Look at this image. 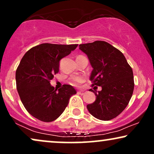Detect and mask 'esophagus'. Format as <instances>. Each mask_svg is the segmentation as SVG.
Masks as SVG:
<instances>
[{
  "label": "esophagus",
  "instance_id": "esophagus-1",
  "mask_svg": "<svg viewBox=\"0 0 154 154\" xmlns=\"http://www.w3.org/2000/svg\"><path fill=\"white\" fill-rule=\"evenodd\" d=\"M77 93H78V94H80V95H83V94H85V91H84V90L78 91H77Z\"/></svg>",
  "mask_w": 154,
  "mask_h": 154
}]
</instances>
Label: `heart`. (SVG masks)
Returning <instances> with one entry per match:
<instances>
[{
  "label": "heart",
  "instance_id": "b5f03b06",
  "mask_svg": "<svg viewBox=\"0 0 154 154\" xmlns=\"http://www.w3.org/2000/svg\"><path fill=\"white\" fill-rule=\"evenodd\" d=\"M85 81V77L83 76H74L69 79V82L73 86H78Z\"/></svg>",
  "mask_w": 154,
  "mask_h": 154
}]
</instances>
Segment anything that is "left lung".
I'll return each instance as SVG.
<instances>
[{
    "label": "left lung",
    "mask_w": 154,
    "mask_h": 154,
    "mask_svg": "<svg viewBox=\"0 0 154 154\" xmlns=\"http://www.w3.org/2000/svg\"><path fill=\"white\" fill-rule=\"evenodd\" d=\"M79 49L88 57L93 69L91 86L102 87L93 91L96 100L87 106L95 118L109 121L115 118L126 107L133 94L134 75L122 52L108 42L97 40L79 45Z\"/></svg>",
    "instance_id": "left-lung-1"
}]
</instances>
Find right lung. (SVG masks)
<instances>
[{
    "label": "right lung",
    "mask_w": 154,
    "mask_h": 154,
    "mask_svg": "<svg viewBox=\"0 0 154 154\" xmlns=\"http://www.w3.org/2000/svg\"><path fill=\"white\" fill-rule=\"evenodd\" d=\"M78 45L40 44L23 56L15 72L17 90L26 110L45 122L55 120L63 114L69 98L77 91L64 85L57 90L50 82L59 72L60 61Z\"/></svg>",
    "instance_id": "add662e5"
}]
</instances>
